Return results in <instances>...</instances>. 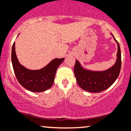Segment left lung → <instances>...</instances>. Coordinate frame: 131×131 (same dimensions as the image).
I'll return each instance as SVG.
<instances>
[{"label":"left lung","mask_w":131,"mask_h":131,"mask_svg":"<svg viewBox=\"0 0 131 131\" xmlns=\"http://www.w3.org/2000/svg\"><path fill=\"white\" fill-rule=\"evenodd\" d=\"M118 45L115 63L108 70L102 71H93L86 70L82 67L79 61L75 60L74 68V75L77 82L81 89L93 93H99L109 88L118 77L121 67V50L118 42L115 40Z\"/></svg>","instance_id":"8db88e82"}]
</instances>
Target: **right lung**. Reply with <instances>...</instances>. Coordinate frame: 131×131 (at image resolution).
Returning a JSON list of instances; mask_svg holds the SVG:
<instances>
[{
    "label": "right lung",
    "mask_w": 131,
    "mask_h": 131,
    "mask_svg": "<svg viewBox=\"0 0 131 131\" xmlns=\"http://www.w3.org/2000/svg\"><path fill=\"white\" fill-rule=\"evenodd\" d=\"M64 59H55L42 69L30 70L19 62L16 55L15 42L12 46V61L16 77L24 88L32 92L45 91L52 86L56 71Z\"/></svg>",
    "instance_id": "1"
}]
</instances>
